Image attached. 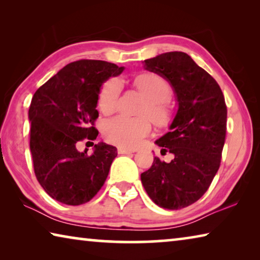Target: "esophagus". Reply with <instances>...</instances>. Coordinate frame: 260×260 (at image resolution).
Wrapping results in <instances>:
<instances>
[{
  "label": "esophagus",
  "mask_w": 260,
  "mask_h": 260,
  "mask_svg": "<svg viewBox=\"0 0 260 260\" xmlns=\"http://www.w3.org/2000/svg\"><path fill=\"white\" fill-rule=\"evenodd\" d=\"M136 150L134 149H127V148H118V153L119 155H126V153H132V152H135Z\"/></svg>",
  "instance_id": "1"
}]
</instances>
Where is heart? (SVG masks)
<instances>
[{"label":"heart","mask_w":260,"mask_h":260,"mask_svg":"<svg viewBox=\"0 0 260 260\" xmlns=\"http://www.w3.org/2000/svg\"><path fill=\"white\" fill-rule=\"evenodd\" d=\"M135 85L149 99L141 114L150 116L155 121H162L166 116L164 102L169 100L171 88L164 78L156 73H144L135 79ZM121 81L118 78L104 82L99 94V107L104 113H111L117 108L121 91ZM151 122L147 117L129 118L118 116L103 124V136L109 143L121 148L139 147L150 133Z\"/></svg>","instance_id":"b5f03b06"}]
</instances>
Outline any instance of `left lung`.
Here are the masks:
<instances>
[{"label": "left lung", "instance_id": "obj_1", "mask_svg": "<svg viewBox=\"0 0 260 260\" xmlns=\"http://www.w3.org/2000/svg\"><path fill=\"white\" fill-rule=\"evenodd\" d=\"M170 82L178 111L170 131L156 141L170 162L153 158L141 181L152 202L180 210L199 201L218 172L226 138L227 108L217 81L186 52L171 51L143 61Z\"/></svg>", "mask_w": 260, "mask_h": 260}]
</instances>
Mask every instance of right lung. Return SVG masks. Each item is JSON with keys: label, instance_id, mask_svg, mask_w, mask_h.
I'll use <instances>...</instances> for the list:
<instances>
[{"label": "right lung", "instance_id": "add662e5", "mask_svg": "<svg viewBox=\"0 0 260 260\" xmlns=\"http://www.w3.org/2000/svg\"><path fill=\"white\" fill-rule=\"evenodd\" d=\"M124 69L104 60L73 61L33 95L28 119L34 173L48 195L60 203H87L108 178L117 148L100 142L87 155L88 149L79 151L78 144L98 138L94 121L100 90Z\"/></svg>", "mask_w": 260, "mask_h": 260}]
</instances>
